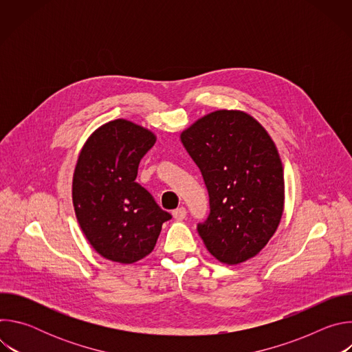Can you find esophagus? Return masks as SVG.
I'll return each mask as SVG.
<instances>
[{
    "label": "esophagus",
    "mask_w": 352,
    "mask_h": 352,
    "mask_svg": "<svg viewBox=\"0 0 352 352\" xmlns=\"http://www.w3.org/2000/svg\"><path fill=\"white\" fill-rule=\"evenodd\" d=\"M173 216H174L175 220L181 221V220H184L186 217V209L185 208H178V209H175L173 212Z\"/></svg>",
    "instance_id": "obj_1"
}]
</instances>
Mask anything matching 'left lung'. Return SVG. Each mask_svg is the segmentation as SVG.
<instances>
[{"label": "left lung", "instance_id": "left-lung-1", "mask_svg": "<svg viewBox=\"0 0 352 352\" xmlns=\"http://www.w3.org/2000/svg\"><path fill=\"white\" fill-rule=\"evenodd\" d=\"M181 142L204 175L210 214L197 232L221 263L256 256L284 212V173L267 131L241 110H217L181 132Z\"/></svg>", "mask_w": 352, "mask_h": 352}]
</instances>
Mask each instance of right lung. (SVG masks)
I'll use <instances>...</instances> for the list:
<instances>
[{
	"label": "right lung",
	"instance_id": "obj_1",
	"mask_svg": "<svg viewBox=\"0 0 352 352\" xmlns=\"http://www.w3.org/2000/svg\"><path fill=\"white\" fill-rule=\"evenodd\" d=\"M155 143L152 131L118 118L97 128L78 156L75 214L96 252L109 261L131 265L147 256L171 219L135 181L140 159Z\"/></svg>",
	"mask_w": 352,
	"mask_h": 352
}]
</instances>
